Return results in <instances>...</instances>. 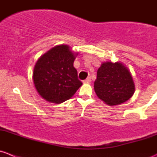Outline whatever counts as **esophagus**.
Returning a JSON list of instances; mask_svg holds the SVG:
<instances>
[{
  "label": "esophagus",
  "mask_w": 157,
  "mask_h": 157,
  "mask_svg": "<svg viewBox=\"0 0 157 157\" xmlns=\"http://www.w3.org/2000/svg\"><path fill=\"white\" fill-rule=\"evenodd\" d=\"M90 82H91V78H90V77H87L86 80H83V83H90Z\"/></svg>",
  "instance_id": "esophagus-1"
}]
</instances>
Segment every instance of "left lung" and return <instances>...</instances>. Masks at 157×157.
I'll list each match as a JSON object with an SVG mask.
<instances>
[{"instance_id": "1", "label": "left lung", "mask_w": 157, "mask_h": 157, "mask_svg": "<svg viewBox=\"0 0 157 157\" xmlns=\"http://www.w3.org/2000/svg\"><path fill=\"white\" fill-rule=\"evenodd\" d=\"M94 90L107 105H115L128 100L134 93L131 73L121 63L105 62L97 71Z\"/></svg>"}]
</instances>
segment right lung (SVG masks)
Listing matches in <instances>:
<instances>
[{
	"mask_svg": "<svg viewBox=\"0 0 157 157\" xmlns=\"http://www.w3.org/2000/svg\"><path fill=\"white\" fill-rule=\"evenodd\" d=\"M74 60L75 55L66 45L54 47L38 60L33 82L45 100L61 103L74 96L83 84L74 67Z\"/></svg>",
	"mask_w": 157,
	"mask_h": 157,
	"instance_id": "obj_1",
	"label": "right lung"
}]
</instances>
